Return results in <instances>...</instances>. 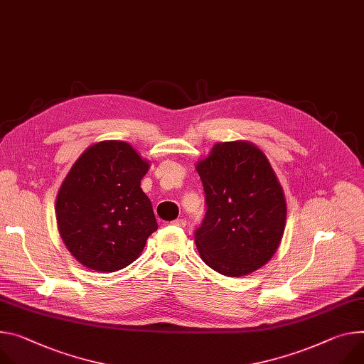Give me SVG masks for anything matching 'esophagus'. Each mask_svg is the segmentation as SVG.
Wrapping results in <instances>:
<instances>
[{"label": "esophagus", "instance_id": "1", "mask_svg": "<svg viewBox=\"0 0 364 364\" xmlns=\"http://www.w3.org/2000/svg\"><path fill=\"white\" fill-rule=\"evenodd\" d=\"M171 223L176 225V226H178V228H186V225H187L186 219H176V220H173Z\"/></svg>", "mask_w": 364, "mask_h": 364}]
</instances>
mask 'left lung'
<instances>
[{"instance_id":"8db88e82","label":"left lung","mask_w":364,"mask_h":364,"mask_svg":"<svg viewBox=\"0 0 364 364\" xmlns=\"http://www.w3.org/2000/svg\"><path fill=\"white\" fill-rule=\"evenodd\" d=\"M208 212L196 230L202 259L228 277L247 276L277 251L286 226V199L264 152L251 142L216 144L196 164Z\"/></svg>"}]
</instances>
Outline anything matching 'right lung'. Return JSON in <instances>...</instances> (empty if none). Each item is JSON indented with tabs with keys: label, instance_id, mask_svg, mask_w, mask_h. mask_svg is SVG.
<instances>
[{
	"label": "right lung",
	"instance_id": "1",
	"mask_svg": "<svg viewBox=\"0 0 364 364\" xmlns=\"http://www.w3.org/2000/svg\"><path fill=\"white\" fill-rule=\"evenodd\" d=\"M149 161L122 141L88 146L74 162L56 196L59 235L78 262L113 273L134 262L158 229L151 200L141 188Z\"/></svg>",
	"mask_w": 364,
	"mask_h": 364
}]
</instances>
